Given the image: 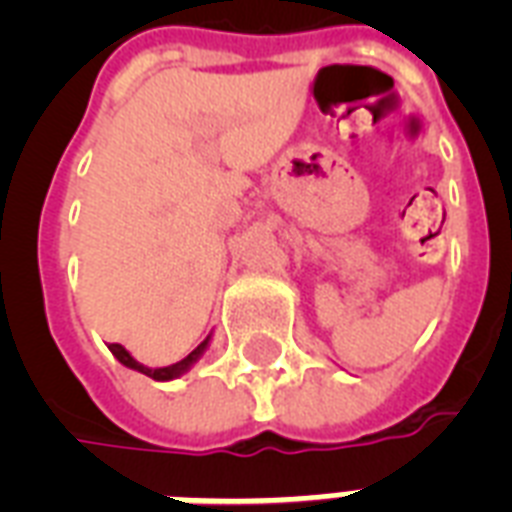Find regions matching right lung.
Returning <instances> with one entry per match:
<instances>
[{
	"label": "right lung",
	"mask_w": 512,
	"mask_h": 512,
	"mask_svg": "<svg viewBox=\"0 0 512 512\" xmlns=\"http://www.w3.org/2000/svg\"><path fill=\"white\" fill-rule=\"evenodd\" d=\"M207 342H209V337L201 342L199 348H193L191 353L183 358V361H177V364H172V366H164V369H148V366L138 364V361H135V358H132L130 353L122 348V345H116V342H114V345H108V348H111V353H114V356L119 358L124 366H130V369H138V372L148 374V377H154V380H172V377H177V374H183L185 369H188V366H191L193 361L201 356V350L207 348Z\"/></svg>",
	"instance_id": "right-lung-1"
}]
</instances>
